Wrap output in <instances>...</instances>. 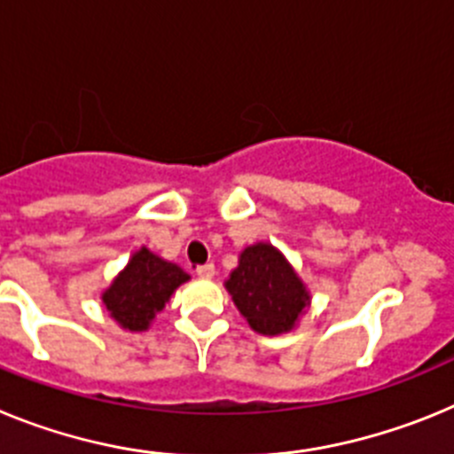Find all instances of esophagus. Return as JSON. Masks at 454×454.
<instances>
[{"label":"esophagus","mask_w":454,"mask_h":454,"mask_svg":"<svg viewBox=\"0 0 454 454\" xmlns=\"http://www.w3.org/2000/svg\"><path fill=\"white\" fill-rule=\"evenodd\" d=\"M195 272H198L200 277H204V279H211V277L215 275V266L214 263H204V266L195 268Z\"/></svg>","instance_id":"obj_1"}]
</instances>
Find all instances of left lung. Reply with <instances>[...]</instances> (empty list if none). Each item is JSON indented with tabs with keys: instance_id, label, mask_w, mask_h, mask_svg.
Wrapping results in <instances>:
<instances>
[{
	"instance_id": "1",
	"label": "left lung",
	"mask_w": 454,
	"mask_h": 454,
	"mask_svg": "<svg viewBox=\"0 0 454 454\" xmlns=\"http://www.w3.org/2000/svg\"><path fill=\"white\" fill-rule=\"evenodd\" d=\"M224 288L247 325L263 336L291 332L311 302L298 272L270 243H254L240 252Z\"/></svg>"
}]
</instances>
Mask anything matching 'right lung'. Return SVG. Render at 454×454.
<instances>
[{
	"label": "right lung",
	"mask_w": 454,
	"mask_h": 454,
	"mask_svg": "<svg viewBox=\"0 0 454 454\" xmlns=\"http://www.w3.org/2000/svg\"><path fill=\"white\" fill-rule=\"evenodd\" d=\"M188 279L191 277L177 263L166 262L147 247H140L102 293V302L122 330L145 332L172 293Z\"/></svg>",
	"instance_id": "obj_1"
}]
</instances>
